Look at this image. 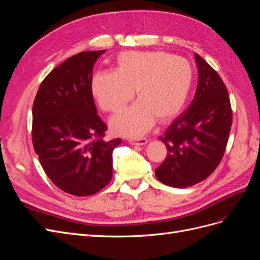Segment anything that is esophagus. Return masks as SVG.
<instances>
[{
    "instance_id": "34e87169",
    "label": "esophagus",
    "mask_w": 260,
    "mask_h": 260,
    "mask_svg": "<svg viewBox=\"0 0 260 260\" xmlns=\"http://www.w3.org/2000/svg\"><path fill=\"white\" fill-rule=\"evenodd\" d=\"M129 143L132 145H145L147 143V140L145 138L131 139V140H129Z\"/></svg>"
}]
</instances>
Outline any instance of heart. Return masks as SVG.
Instances as JSON below:
<instances>
[{
  "mask_svg": "<svg viewBox=\"0 0 260 260\" xmlns=\"http://www.w3.org/2000/svg\"><path fill=\"white\" fill-rule=\"evenodd\" d=\"M193 69L186 59L164 52L129 51L118 55L114 72L93 76L91 91L102 109L116 113L133 98L136 104L111 119L119 136L140 137L157 119L165 123L177 116L187 100Z\"/></svg>",
  "mask_w": 260,
  "mask_h": 260,
  "instance_id": "1",
  "label": "heart"
}]
</instances>
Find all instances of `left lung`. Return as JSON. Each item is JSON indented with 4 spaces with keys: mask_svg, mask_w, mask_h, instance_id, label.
Listing matches in <instances>:
<instances>
[{
    "mask_svg": "<svg viewBox=\"0 0 260 260\" xmlns=\"http://www.w3.org/2000/svg\"><path fill=\"white\" fill-rule=\"evenodd\" d=\"M199 83L192 103L159 137L167 157L155 176L184 188L208 178L221 161L232 125L229 94L216 70L195 54Z\"/></svg>",
    "mask_w": 260,
    "mask_h": 260,
    "instance_id": "8db88e82",
    "label": "left lung"
}]
</instances>
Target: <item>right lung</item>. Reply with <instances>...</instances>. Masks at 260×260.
<instances>
[{"instance_id": "1", "label": "right lung", "mask_w": 260, "mask_h": 260, "mask_svg": "<svg viewBox=\"0 0 260 260\" xmlns=\"http://www.w3.org/2000/svg\"><path fill=\"white\" fill-rule=\"evenodd\" d=\"M105 50L78 53L44 78L32 106V143L46 176L61 191L89 196L113 177L120 139H104L91 91L93 66Z\"/></svg>"}]
</instances>
